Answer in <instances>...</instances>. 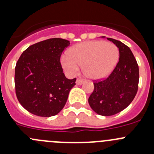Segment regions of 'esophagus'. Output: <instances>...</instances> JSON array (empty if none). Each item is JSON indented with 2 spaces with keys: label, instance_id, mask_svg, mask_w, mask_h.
<instances>
[{
  "label": "esophagus",
  "instance_id": "obj_1",
  "mask_svg": "<svg viewBox=\"0 0 154 154\" xmlns=\"http://www.w3.org/2000/svg\"><path fill=\"white\" fill-rule=\"evenodd\" d=\"M76 83H77V85H81L83 83V80H82V79L80 78H77V80H76Z\"/></svg>",
  "mask_w": 154,
  "mask_h": 154
}]
</instances>
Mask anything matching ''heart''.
Masks as SVG:
<instances>
[{
  "label": "heart",
  "instance_id": "heart-1",
  "mask_svg": "<svg viewBox=\"0 0 154 154\" xmlns=\"http://www.w3.org/2000/svg\"><path fill=\"white\" fill-rule=\"evenodd\" d=\"M119 58V48L116 45L104 41H88L71 47L67 57L62 59L66 71L74 74L82 66L84 75L91 80L104 78L111 73Z\"/></svg>",
  "mask_w": 154,
  "mask_h": 154
}]
</instances>
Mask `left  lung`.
<instances>
[{
	"label": "left lung",
	"instance_id": "left-lung-1",
	"mask_svg": "<svg viewBox=\"0 0 154 154\" xmlns=\"http://www.w3.org/2000/svg\"><path fill=\"white\" fill-rule=\"evenodd\" d=\"M107 39L119 48V60L106 78L94 80V91L88 97L91 108L103 116L117 114L130 104L139 80V66L130 48L114 38Z\"/></svg>",
	"mask_w": 154,
	"mask_h": 154
}]
</instances>
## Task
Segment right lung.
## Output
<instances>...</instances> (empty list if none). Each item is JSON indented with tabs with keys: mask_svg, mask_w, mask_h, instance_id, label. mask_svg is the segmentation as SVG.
I'll return each instance as SVG.
<instances>
[{
	"mask_svg": "<svg viewBox=\"0 0 154 154\" xmlns=\"http://www.w3.org/2000/svg\"><path fill=\"white\" fill-rule=\"evenodd\" d=\"M70 42L49 38L32 45L18 59L15 69V94L21 105L32 114L51 117L66 105L76 78H66L60 57Z\"/></svg>",
	"mask_w": 154,
	"mask_h": 154,
	"instance_id": "right-lung-1",
	"label": "right lung"
}]
</instances>
